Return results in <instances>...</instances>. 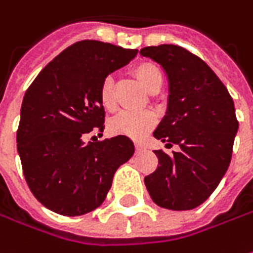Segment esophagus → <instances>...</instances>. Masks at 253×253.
<instances>
[{"instance_id":"esophagus-1","label":"esophagus","mask_w":253,"mask_h":253,"mask_svg":"<svg viewBox=\"0 0 253 253\" xmlns=\"http://www.w3.org/2000/svg\"><path fill=\"white\" fill-rule=\"evenodd\" d=\"M135 148H137V151H141V150H144V148H145V145L141 143H135Z\"/></svg>"}]
</instances>
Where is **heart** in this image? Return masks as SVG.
I'll return each mask as SVG.
<instances>
[{
	"label": "heart",
	"instance_id": "heart-1",
	"mask_svg": "<svg viewBox=\"0 0 253 253\" xmlns=\"http://www.w3.org/2000/svg\"><path fill=\"white\" fill-rule=\"evenodd\" d=\"M135 80L145 91L153 92L160 89L164 81L160 67L153 63H141L133 70ZM99 99L102 106L106 110L115 109V92L113 81L108 77L99 89ZM157 119L151 112H122L110 120L109 130L113 134L127 135L131 138H143L155 125Z\"/></svg>",
	"mask_w": 253,
	"mask_h": 253
}]
</instances>
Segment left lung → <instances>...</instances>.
Segmentation results:
<instances>
[{
	"mask_svg": "<svg viewBox=\"0 0 253 253\" xmlns=\"http://www.w3.org/2000/svg\"><path fill=\"white\" fill-rule=\"evenodd\" d=\"M164 68L169 81L168 109L154 137L178 144L172 155L155 150L157 169L144 178L154 203L169 210H192L210 197L231 162L238 131L234 100L200 57L175 44L140 50Z\"/></svg>",
	"mask_w": 253,
	"mask_h": 253,
	"instance_id": "obj_1",
	"label": "left lung"
}]
</instances>
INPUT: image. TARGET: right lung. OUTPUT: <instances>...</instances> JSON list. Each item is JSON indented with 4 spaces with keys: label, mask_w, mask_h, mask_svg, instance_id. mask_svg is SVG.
Here are the masks:
<instances>
[{
    "label": "right lung",
    "mask_w": 253,
    "mask_h": 253,
    "mask_svg": "<svg viewBox=\"0 0 253 253\" xmlns=\"http://www.w3.org/2000/svg\"><path fill=\"white\" fill-rule=\"evenodd\" d=\"M137 48L81 40L44 67L23 96L16 131L26 183L44 207L61 215H83L99 207L118 168L134 154L126 135L84 143L103 131L99 89L106 77L126 66Z\"/></svg>",
    "instance_id": "1"
}]
</instances>
